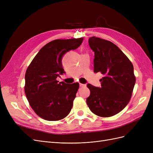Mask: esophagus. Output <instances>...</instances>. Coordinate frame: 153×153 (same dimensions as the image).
<instances>
[{"label": "esophagus", "mask_w": 153, "mask_h": 153, "mask_svg": "<svg viewBox=\"0 0 153 153\" xmlns=\"http://www.w3.org/2000/svg\"><path fill=\"white\" fill-rule=\"evenodd\" d=\"M79 85H80V87H84L86 86L85 84H79Z\"/></svg>", "instance_id": "obj_1"}]
</instances>
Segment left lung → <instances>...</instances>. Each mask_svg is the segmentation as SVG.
Here are the masks:
<instances>
[{"label": "left lung", "mask_w": 153, "mask_h": 153, "mask_svg": "<svg viewBox=\"0 0 153 153\" xmlns=\"http://www.w3.org/2000/svg\"><path fill=\"white\" fill-rule=\"evenodd\" d=\"M94 52V71L104 75L101 87L87 85L91 94L86 100L92 112L100 117H111L124 108L130 100L136 78L133 66L117 46L111 41L89 39Z\"/></svg>", "instance_id": "1"}]
</instances>
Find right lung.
<instances>
[{"label":"right lung","instance_id":"1","mask_svg":"<svg viewBox=\"0 0 153 153\" xmlns=\"http://www.w3.org/2000/svg\"><path fill=\"white\" fill-rule=\"evenodd\" d=\"M83 38L56 39L45 45L27 68L25 92L36 114L47 121H59L69 114L79 88L78 83L68 84L56 78L65 73L64 55L79 47Z\"/></svg>","mask_w":153,"mask_h":153}]
</instances>
